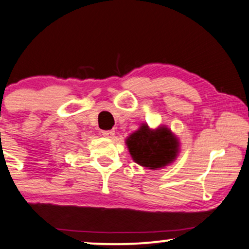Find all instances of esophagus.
Listing matches in <instances>:
<instances>
[{"mask_svg":"<svg viewBox=\"0 0 249 249\" xmlns=\"http://www.w3.org/2000/svg\"><path fill=\"white\" fill-rule=\"evenodd\" d=\"M101 134L104 135L106 138H111L112 135L115 134V131L114 130H107V131H101Z\"/></svg>","mask_w":249,"mask_h":249,"instance_id":"1","label":"esophagus"}]
</instances>
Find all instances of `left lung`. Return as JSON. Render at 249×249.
Segmentation results:
<instances>
[{
	"mask_svg": "<svg viewBox=\"0 0 249 249\" xmlns=\"http://www.w3.org/2000/svg\"><path fill=\"white\" fill-rule=\"evenodd\" d=\"M128 150L134 161L150 170L164 167L177 157L178 142L166 127L151 131L148 125L131 134L126 140Z\"/></svg>",
	"mask_w": 249,
	"mask_h": 249,
	"instance_id": "1",
	"label": "left lung"
}]
</instances>
